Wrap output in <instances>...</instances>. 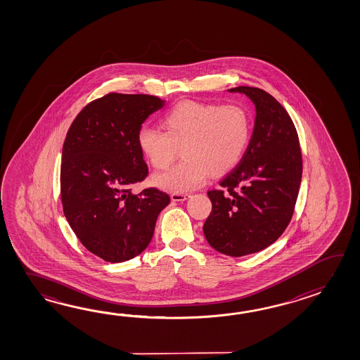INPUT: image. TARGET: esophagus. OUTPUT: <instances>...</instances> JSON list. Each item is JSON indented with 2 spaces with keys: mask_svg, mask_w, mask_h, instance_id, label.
<instances>
[{
  "mask_svg": "<svg viewBox=\"0 0 360 360\" xmlns=\"http://www.w3.org/2000/svg\"><path fill=\"white\" fill-rule=\"evenodd\" d=\"M188 198H191V194H188V193H172L171 194V199L174 202H184Z\"/></svg>",
  "mask_w": 360,
  "mask_h": 360,
  "instance_id": "34e87169",
  "label": "esophagus"
}]
</instances>
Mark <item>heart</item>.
Instances as JSON below:
<instances>
[{
	"instance_id": "b5f03b06",
	"label": "heart",
	"mask_w": 360,
	"mask_h": 360,
	"mask_svg": "<svg viewBox=\"0 0 360 360\" xmlns=\"http://www.w3.org/2000/svg\"><path fill=\"white\" fill-rule=\"evenodd\" d=\"M165 131L141 127L138 146L153 169H169L181 149L184 161L167 172L154 175L158 188L186 193L210 176H222L242 160L251 138V115L238 104L185 100L162 118Z\"/></svg>"
}]
</instances>
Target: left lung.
<instances>
[{"label":"left lung","instance_id":"left-lung-1","mask_svg":"<svg viewBox=\"0 0 360 360\" xmlns=\"http://www.w3.org/2000/svg\"><path fill=\"white\" fill-rule=\"evenodd\" d=\"M252 100V136L237 167L207 191L212 211L203 225L216 251L240 257L273 245L291 221L302 176L299 136L291 117L270 94L239 86Z\"/></svg>","mask_w":360,"mask_h":360}]
</instances>
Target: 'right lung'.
I'll return each mask as SVG.
<instances>
[{
    "label": "right lung",
    "instance_id": "right-lung-1",
    "mask_svg": "<svg viewBox=\"0 0 360 360\" xmlns=\"http://www.w3.org/2000/svg\"><path fill=\"white\" fill-rule=\"evenodd\" d=\"M165 100L110 92L94 100L70 124L63 146V211L79 242L108 262L130 260L146 250L157 217L169 203L157 188L134 194L148 176L138 132Z\"/></svg>",
    "mask_w": 360,
    "mask_h": 360
}]
</instances>
